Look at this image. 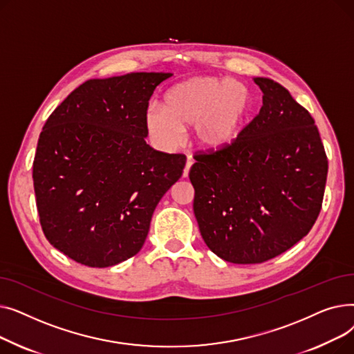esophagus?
<instances>
[{
    "label": "esophagus",
    "instance_id": "34e87169",
    "mask_svg": "<svg viewBox=\"0 0 354 354\" xmlns=\"http://www.w3.org/2000/svg\"><path fill=\"white\" fill-rule=\"evenodd\" d=\"M192 159L191 158H188V160H187V165H185V169H183V178H187L188 175H189V169H191V166H192Z\"/></svg>",
    "mask_w": 354,
    "mask_h": 354
}]
</instances>
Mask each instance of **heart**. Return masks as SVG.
<instances>
[{
	"label": "heart",
	"mask_w": 354,
	"mask_h": 354,
	"mask_svg": "<svg viewBox=\"0 0 354 354\" xmlns=\"http://www.w3.org/2000/svg\"><path fill=\"white\" fill-rule=\"evenodd\" d=\"M251 107L250 88L236 80L201 76L165 93L163 109L151 107L146 127L165 149L180 145L185 127L194 124L198 143L211 151L232 143Z\"/></svg>",
	"instance_id": "b5f03b06"
}]
</instances>
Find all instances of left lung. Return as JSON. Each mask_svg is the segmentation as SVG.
Instances as JSON below:
<instances>
[{"label": "left lung", "instance_id": "obj_1", "mask_svg": "<svg viewBox=\"0 0 354 354\" xmlns=\"http://www.w3.org/2000/svg\"><path fill=\"white\" fill-rule=\"evenodd\" d=\"M252 80L263 91L258 116L231 146L199 155L189 171L201 235L232 264L264 263L306 236L320 214L328 169L308 111L280 83Z\"/></svg>", "mask_w": 354, "mask_h": 354}]
</instances>
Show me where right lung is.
<instances>
[{
	"label": "right lung",
	"instance_id": "add662e5",
	"mask_svg": "<svg viewBox=\"0 0 354 354\" xmlns=\"http://www.w3.org/2000/svg\"><path fill=\"white\" fill-rule=\"evenodd\" d=\"M172 73L90 79L47 119L32 163L48 243L87 267L116 266L140 251L162 196L187 158L146 143L155 88Z\"/></svg>",
	"mask_w": 354,
	"mask_h": 354
}]
</instances>
